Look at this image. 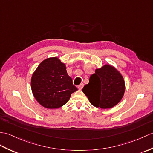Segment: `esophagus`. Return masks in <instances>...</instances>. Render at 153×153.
<instances>
[{
	"label": "esophagus",
	"instance_id": "esophagus-1",
	"mask_svg": "<svg viewBox=\"0 0 153 153\" xmlns=\"http://www.w3.org/2000/svg\"><path fill=\"white\" fill-rule=\"evenodd\" d=\"M83 87V83H81L79 85L77 86V88H78L79 89H82V88Z\"/></svg>",
	"mask_w": 153,
	"mask_h": 153
}]
</instances>
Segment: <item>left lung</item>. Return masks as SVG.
<instances>
[{
	"label": "left lung",
	"instance_id": "left-lung-1",
	"mask_svg": "<svg viewBox=\"0 0 153 153\" xmlns=\"http://www.w3.org/2000/svg\"><path fill=\"white\" fill-rule=\"evenodd\" d=\"M82 91L94 106L111 108L120 102L124 95L125 82L116 68L105 64L95 70Z\"/></svg>",
	"mask_w": 153,
	"mask_h": 153
}]
</instances>
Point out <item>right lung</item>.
Segmentation results:
<instances>
[{"label": "right lung", "instance_id": "1", "mask_svg": "<svg viewBox=\"0 0 153 153\" xmlns=\"http://www.w3.org/2000/svg\"><path fill=\"white\" fill-rule=\"evenodd\" d=\"M31 87L37 101L49 109L64 105L71 93L77 90L68 76L66 65L57 57L48 58L41 62L32 75Z\"/></svg>", "mask_w": 153, "mask_h": 153}]
</instances>
